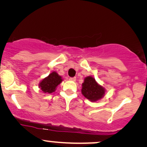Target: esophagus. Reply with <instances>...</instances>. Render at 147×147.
<instances>
[{"instance_id": "obj_1", "label": "esophagus", "mask_w": 147, "mask_h": 147, "mask_svg": "<svg viewBox=\"0 0 147 147\" xmlns=\"http://www.w3.org/2000/svg\"><path fill=\"white\" fill-rule=\"evenodd\" d=\"M70 81H76V77H70Z\"/></svg>"}]
</instances>
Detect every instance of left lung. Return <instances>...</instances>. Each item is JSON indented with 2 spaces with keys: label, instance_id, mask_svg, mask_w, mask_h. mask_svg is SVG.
<instances>
[{
  "label": "left lung",
  "instance_id": "8db88e82",
  "mask_svg": "<svg viewBox=\"0 0 147 147\" xmlns=\"http://www.w3.org/2000/svg\"><path fill=\"white\" fill-rule=\"evenodd\" d=\"M105 88L98 84L94 77L88 76L84 79L82 83L81 93L87 100L91 102H96L104 97Z\"/></svg>",
  "mask_w": 147,
  "mask_h": 147
}]
</instances>
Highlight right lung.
Returning a JSON list of instances; mask_svg holds the SVG:
<instances>
[{
	"mask_svg": "<svg viewBox=\"0 0 147 147\" xmlns=\"http://www.w3.org/2000/svg\"><path fill=\"white\" fill-rule=\"evenodd\" d=\"M62 81V77L55 71H53L40 81L38 87L44 93L51 94L55 92L57 85L60 84Z\"/></svg>",
	"mask_w": 147,
	"mask_h": 147,
	"instance_id": "add662e5",
	"label": "right lung"
}]
</instances>
